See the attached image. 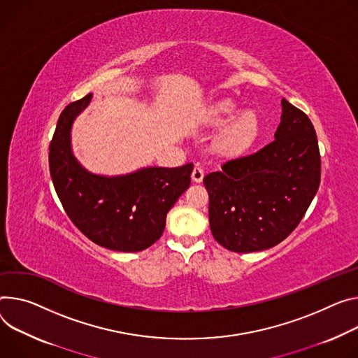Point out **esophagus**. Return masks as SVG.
I'll return each mask as SVG.
<instances>
[{
	"instance_id": "1",
	"label": "esophagus",
	"mask_w": 358,
	"mask_h": 358,
	"mask_svg": "<svg viewBox=\"0 0 358 358\" xmlns=\"http://www.w3.org/2000/svg\"><path fill=\"white\" fill-rule=\"evenodd\" d=\"M203 178H204V169L197 166L196 169L192 170V181L194 182H201Z\"/></svg>"
}]
</instances>
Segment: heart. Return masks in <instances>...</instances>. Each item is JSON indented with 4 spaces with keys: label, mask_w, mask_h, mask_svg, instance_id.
I'll list each match as a JSON object with an SVG mask.
<instances>
[{
    "label": "heart",
    "mask_w": 358,
    "mask_h": 358,
    "mask_svg": "<svg viewBox=\"0 0 358 358\" xmlns=\"http://www.w3.org/2000/svg\"><path fill=\"white\" fill-rule=\"evenodd\" d=\"M238 113L240 108L234 103L221 101L211 110L208 122L213 125H224L232 121ZM258 134L259 121L257 115L251 111H245L221 134L218 144L220 148L227 154H241L254 144Z\"/></svg>",
    "instance_id": "heart-1"
}]
</instances>
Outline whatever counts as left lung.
<instances>
[{
    "label": "left lung",
    "mask_w": 358,
    "mask_h": 358,
    "mask_svg": "<svg viewBox=\"0 0 358 358\" xmlns=\"http://www.w3.org/2000/svg\"><path fill=\"white\" fill-rule=\"evenodd\" d=\"M281 106L273 143L204 177L213 237L230 251L252 252L280 244L296 230L318 189L315 129L306 113L285 99Z\"/></svg>",
    "instance_id": "8db88e82"
}]
</instances>
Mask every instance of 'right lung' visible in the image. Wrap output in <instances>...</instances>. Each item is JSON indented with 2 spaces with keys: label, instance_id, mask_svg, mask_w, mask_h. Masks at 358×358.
Here are the masks:
<instances>
[{
  "label": "right lung",
  "instance_id": "add662e5",
  "mask_svg": "<svg viewBox=\"0 0 358 358\" xmlns=\"http://www.w3.org/2000/svg\"><path fill=\"white\" fill-rule=\"evenodd\" d=\"M90 100L87 94L59 114L48 154L54 188L73 224L92 243L114 251H143L164 231L167 213L189 187L192 164L150 167L121 177L85 171L73 155L70 131Z\"/></svg>",
  "mask_w": 358,
  "mask_h": 358
}]
</instances>
